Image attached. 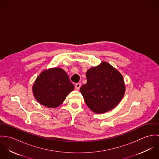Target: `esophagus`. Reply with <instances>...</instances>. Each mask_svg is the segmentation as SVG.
I'll return each instance as SVG.
<instances>
[{"label": "esophagus", "mask_w": 159, "mask_h": 159, "mask_svg": "<svg viewBox=\"0 0 159 159\" xmlns=\"http://www.w3.org/2000/svg\"><path fill=\"white\" fill-rule=\"evenodd\" d=\"M81 83H76V84H75V88L77 89V90H79L80 89V87H81Z\"/></svg>", "instance_id": "obj_1"}]
</instances>
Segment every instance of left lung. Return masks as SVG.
Listing matches in <instances>:
<instances>
[{
  "mask_svg": "<svg viewBox=\"0 0 159 159\" xmlns=\"http://www.w3.org/2000/svg\"><path fill=\"white\" fill-rule=\"evenodd\" d=\"M87 83L80 92L85 103L96 114L108 112L122 99L125 87L122 74L109 63L102 61L88 70Z\"/></svg>",
  "mask_w": 159,
  "mask_h": 159,
  "instance_id": "1",
  "label": "left lung"
}]
</instances>
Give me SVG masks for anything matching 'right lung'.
Listing matches in <instances>:
<instances>
[{
  "label": "right lung",
  "mask_w": 159,
  "mask_h": 159,
  "mask_svg": "<svg viewBox=\"0 0 159 159\" xmlns=\"http://www.w3.org/2000/svg\"><path fill=\"white\" fill-rule=\"evenodd\" d=\"M73 89L74 85L66 71L56 67L42 71L32 86L33 94L37 102L51 108L60 106Z\"/></svg>",
  "instance_id": "1"
}]
</instances>
